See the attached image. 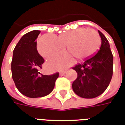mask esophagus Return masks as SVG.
Returning a JSON list of instances; mask_svg holds the SVG:
<instances>
[{
    "instance_id": "34e87169",
    "label": "esophagus",
    "mask_w": 125,
    "mask_h": 125,
    "mask_svg": "<svg viewBox=\"0 0 125 125\" xmlns=\"http://www.w3.org/2000/svg\"><path fill=\"white\" fill-rule=\"evenodd\" d=\"M65 74V72H60V76H63Z\"/></svg>"
}]
</instances>
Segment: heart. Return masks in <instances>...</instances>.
I'll return each mask as SVG.
<instances>
[{
	"label": "heart",
	"instance_id": "1",
	"mask_svg": "<svg viewBox=\"0 0 125 125\" xmlns=\"http://www.w3.org/2000/svg\"><path fill=\"white\" fill-rule=\"evenodd\" d=\"M100 37L96 31L92 29L79 28L62 33L57 37L45 35L39 39L37 49L45 58L55 57L68 51L77 60H84L90 56L99 47ZM49 65L53 69H60V65L54 61Z\"/></svg>",
	"mask_w": 125,
	"mask_h": 125
}]
</instances>
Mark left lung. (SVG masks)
I'll return each instance as SVG.
<instances>
[{"instance_id":"obj_1","label":"left lung","mask_w":125,"mask_h":125,"mask_svg":"<svg viewBox=\"0 0 125 125\" xmlns=\"http://www.w3.org/2000/svg\"><path fill=\"white\" fill-rule=\"evenodd\" d=\"M101 46L96 53L73 69L78 77L72 84L73 92L84 98H94L107 88L113 76V56L107 39L98 31Z\"/></svg>"}]
</instances>
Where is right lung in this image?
Segmentation results:
<instances>
[{
    "label": "right lung",
    "instance_id": "1",
    "mask_svg": "<svg viewBox=\"0 0 125 125\" xmlns=\"http://www.w3.org/2000/svg\"><path fill=\"white\" fill-rule=\"evenodd\" d=\"M40 31L26 33L15 46L11 62L13 81L19 91L29 98L45 96L52 92L59 73L43 75L39 72L44 60L39 54L35 41Z\"/></svg>",
    "mask_w": 125,
    "mask_h": 125
}]
</instances>
